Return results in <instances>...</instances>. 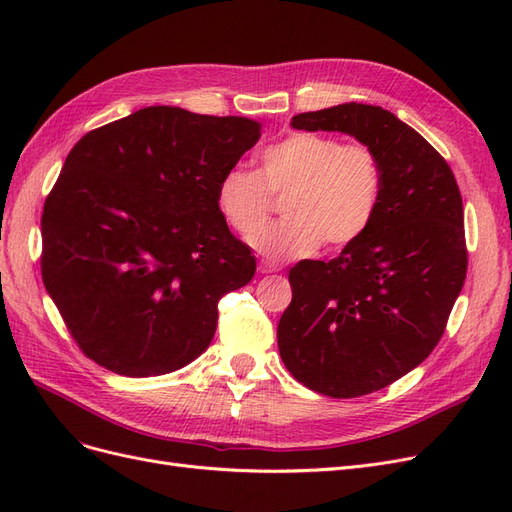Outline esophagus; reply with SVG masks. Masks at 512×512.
<instances>
[{
    "label": "esophagus",
    "instance_id": "1",
    "mask_svg": "<svg viewBox=\"0 0 512 512\" xmlns=\"http://www.w3.org/2000/svg\"><path fill=\"white\" fill-rule=\"evenodd\" d=\"M275 271H277V267L265 265V262H262V265H258V273H262V275H267V273H275Z\"/></svg>",
    "mask_w": 512,
    "mask_h": 512
}]
</instances>
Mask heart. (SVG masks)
Segmentation results:
<instances>
[{
    "label": "heart",
    "mask_w": 512,
    "mask_h": 512,
    "mask_svg": "<svg viewBox=\"0 0 512 512\" xmlns=\"http://www.w3.org/2000/svg\"><path fill=\"white\" fill-rule=\"evenodd\" d=\"M384 192L380 160L361 143L344 145L337 136L294 132L260 153L258 173L232 166L218 183V209L241 237L266 221L271 195L289 196L287 218L250 239L271 262L312 256L322 241L346 247L374 224Z\"/></svg>",
    "instance_id": "heart-1"
}]
</instances>
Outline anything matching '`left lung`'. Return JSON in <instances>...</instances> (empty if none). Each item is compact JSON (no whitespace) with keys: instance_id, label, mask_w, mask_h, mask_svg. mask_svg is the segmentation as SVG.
<instances>
[{"instance_id":"8db88e82","label":"left lung","mask_w":512,"mask_h":512,"mask_svg":"<svg viewBox=\"0 0 512 512\" xmlns=\"http://www.w3.org/2000/svg\"><path fill=\"white\" fill-rule=\"evenodd\" d=\"M307 132H344L374 149L384 192L374 224L337 258L290 269L277 324L290 374L335 399L389 386L438 346L466 282L463 203L451 166L391 111L337 104L294 115Z\"/></svg>"}]
</instances>
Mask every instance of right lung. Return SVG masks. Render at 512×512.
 I'll return each instance as SVG.
<instances>
[{
    "mask_svg": "<svg viewBox=\"0 0 512 512\" xmlns=\"http://www.w3.org/2000/svg\"><path fill=\"white\" fill-rule=\"evenodd\" d=\"M260 128L147 106L72 147L44 203L42 282L91 361L147 378L209 348L218 301L256 271L215 194Z\"/></svg>",
    "mask_w": 512,
    "mask_h": 512,
    "instance_id": "add662e5",
    "label": "right lung"
}]
</instances>
